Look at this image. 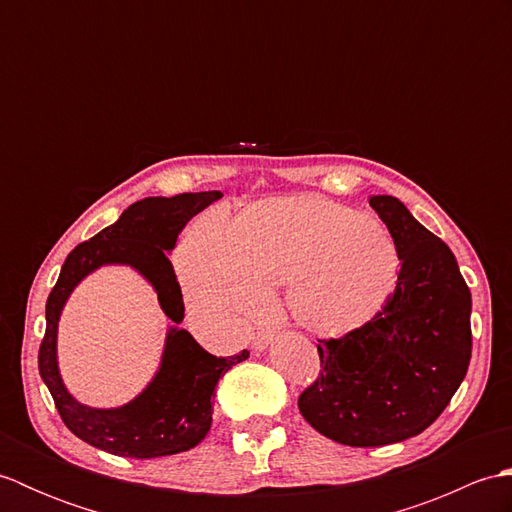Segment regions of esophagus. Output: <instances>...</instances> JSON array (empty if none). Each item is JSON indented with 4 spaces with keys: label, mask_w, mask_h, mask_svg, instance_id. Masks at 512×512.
Instances as JSON below:
<instances>
[{
    "label": "esophagus",
    "mask_w": 512,
    "mask_h": 512,
    "mask_svg": "<svg viewBox=\"0 0 512 512\" xmlns=\"http://www.w3.org/2000/svg\"><path fill=\"white\" fill-rule=\"evenodd\" d=\"M273 339H275V334L273 332H262V334H257L255 339H253V350L255 352H264L266 347L273 343Z\"/></svg>",
    "instance_id": "obj_1"
}]
</instances>
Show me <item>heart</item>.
Here are the masks:
<instances>
[{"label":"heart","instance_id":"obj_1","mask_svg":"<svg viewBox=\"0 0 512 512\" xmlns=\"http://www.w3.org/2000/svg\"><path fill=\"white\" fill-rule=\"evenodd\" d=\"M178 270L187 301L213 321L246 323L288 286L292 319L339 339L385 310L400 259L376 217L290 195L250 204L228 228L217 217L200 220L180 246Z\"/></svg>","mask_w":512,"mask_h":512}]
</instances>
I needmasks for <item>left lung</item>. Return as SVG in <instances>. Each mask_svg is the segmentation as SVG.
Instances as JSON below:
<instances>
[{
	"label": "left lung",
	"mask_w": 512,
	"mask_h": 512,
	"mask_svg": "<svg viewBox=\"0 0 512 512\" xmlns=\"http://www.w3.org/2000/svg\"><path fill=\"white\" fill-rule=\"evenodd\" d=\"M398 248L385 310L343 339L319 341L321 376L299 396L312 429L347 447L418 436L444 411L471 361V290L451 248L394 195H369Z\"/></svg>",
	"instance_id": "8db88e82"
}]
</instances>
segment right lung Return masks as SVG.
Listing matches in <instances>:
<instances>
[{
	"mask_svg": "<svg viewBox=\"0 0 512 512\" xmlns=\"http://www.w3.org/2000/svg\"><path fill=\"white\" fill-rule=\"evenodd\" d=\"M220 198V191H202L138 200L127 206L112 226L76 246L63 262L46 303L39 374L65 427L92 447L136 460L193 449L211 429L217 380L248 358L246 350L217 358L202 350L187 330L178 328L184 319V303L169 253L184 224ZM103 265L134 267L157 290L163 311L174 321L161 367L150 385L125 406L110 410L76 401L62 383L56 358L58 319L64 301L85 276Z\"/></svg>",
	"mask_w": 512,
	"mask_h": 512,
	"instance_id": "1",
	"label": "right lung"
}]
</instances>
